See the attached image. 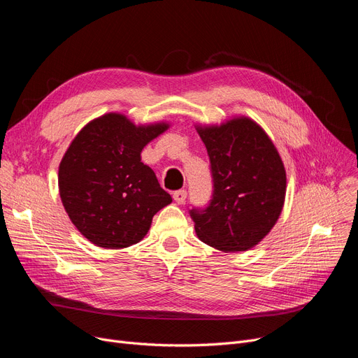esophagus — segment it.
<instances>
[{
	"label": "esophagus",
	"mask_w": 358,
	"mask_h": 358,
	"mask_svg": "<svg viewBox=\"0 0 358 358\" xmlns=\"http://www.w3.org/2000/svg\"><path fill=\"white\" fill-rule=\"evenodd\" d=\"M173 197H174V200H176L178 204H182V203L185 201V199H187V192H185V190H178V192H174Z\"/></svg>",
	"instance_id": "esophagus-1"
}]
</instances>
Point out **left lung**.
Segmentation results:
<instances>
[{"instance_id":"8db88e82","label":"left lung","mask_w":358,"mask_h":358,"mask_svg":"<svg viewBox=\"0 0 358 358\" xmlns=\"http://www.w3.org/2000/svg\"><path fill=\"white\" fill-rule=\"evenodd\" d=\"M197 131L210 159L213 193L206 208L190 210L196 234L219 251H247L271 231L283 209L285 165L251 119Z\"/></svg>"}]
</instances>
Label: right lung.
Wrapping results in <instances>:
<instances>
[{"instance_id": "add662e5", "label": "right lung", "mask_w": 358, "mask_h": 358, "mask_svg": "<svg viewBox=\"0 0 358 358\" xmlns=\"http://www.w3.org/2000/svg\"><path fill=\"white\" fill-rule=\"evenodd\" d=\"M168 124L135 126L108 113L75 136L59 165V193L77 229L97 247L119 250L139 242L152 217L173 201L152 168L141 161L143 146Z\"/></svg>"}]
</instances>
